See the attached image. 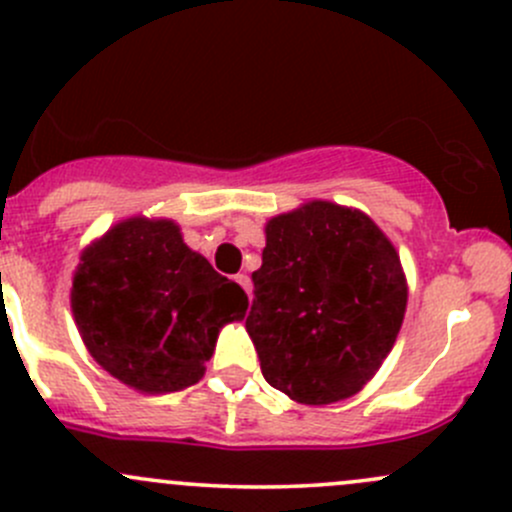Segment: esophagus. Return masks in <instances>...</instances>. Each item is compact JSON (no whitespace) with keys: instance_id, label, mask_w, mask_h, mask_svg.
I'll use <instances>...</instances> for the list:
<instances>
[{"instance_id":"1","label":"esophagus","mask_w":512,"mask_h":512,"mask_svg":"<svg viewBox=\"0 0 512 512\" xmlns=\"http://www.w3.org/2000/svg\"><path fill=\"white\" fill-rule=\"evenodd\" d=\"M235 282H238L240 287L245 289L247 294H250V287H252V284H250V277H247V274H235Z\"/></svg>"}]
</instances>
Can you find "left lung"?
<instances>
[{"label":"left lung","instance_id":"obj_1","mask_svg":"<svg viewBox=\"0 0 512 512\" xmlns=\"http://www.w3.org/2000/svg\"><path fill=\"white\" fill-rule=\"evenodd\" d=\"M245 328L265 380L301 405L363 390L395 346L407 279L365 213L309 201L272 218Z\"/></svg>","mask_w":512,"mask_h":512}]
</instances>
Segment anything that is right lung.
<instances>
[{"mask_svg":"<svg viewBox=\"0 0 512 512\" xmlns=\"http://www.w3.org/2000/svg\"><path fill=\"white\" fill-rule=\"evenodd\" d=\"M71 306L102 368L159 395L203 378L220 328L245 319L247 294L186 245L174 220L137 215L85 247Z\"/></svg>","mask_w":512,"mask_h":512,"instance_id":"add662e5","label":"right lung"}]
</instances>
